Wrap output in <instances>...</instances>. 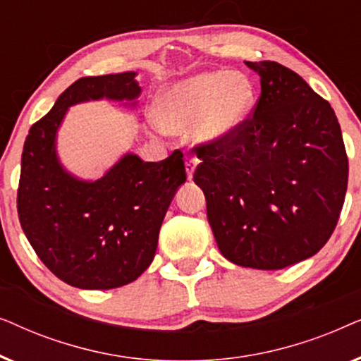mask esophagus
Segmentation results:
<instances>
[{
    "instance_id": "34e87169",
    "label": "esophagus",
    "mask_w": 361,
    "mask_h": 361,
    "mask_svg": "<svg viewBox=\"0 0 361 361\" xmlns=\"http://www.w3.org/2000/svg\"><path fill=\"white\" fill-rule=\"evenodd\" d=\"M199 164V159L195 156H187L185 157V172H187V179H192L194 177V171L195 166Z\"/></svg>"
}]
</instances>
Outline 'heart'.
Listing matches in <instances>:
<instances>
[{
  "instance_id": "heart-1",
  "label": "heart",
  "mask_w": 361,
  "mask_h": 361,
  "mask_svg": "<svg viewBox=\"0 0 361 361\" xmlns=\"http://www.w3.org/2000/svg\"><path fill=\"white\" fill-rule=\"evenodd\" d=\"M255 103V85L245 73L200 72L162 92L157 120L167 131L194 130L200 141L219 142L245 125Z\"/></svg>"
}]
</instances>
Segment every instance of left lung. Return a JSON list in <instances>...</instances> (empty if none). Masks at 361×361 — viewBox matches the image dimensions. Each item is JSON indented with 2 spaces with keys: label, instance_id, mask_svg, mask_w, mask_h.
I'll list each match as a JSON object with an SVG mask.
<instances>
[{
  "label": "left lung",
  "instance_id": "obj_1",
  "mask_svg": "<svg viewBox=\"0 0 361 361\" xmlns=\"http://www.w3.org/2000/svg\"><path fill=\"white\" fill-rule=\"evenodd\" d=\"M261 95L238 131L194 147V182L221 255L255 269H283L332 236L348 184L342 130L327 100L278 62H246Z\"/></svg>",
  "mask_w": 361,
  "mask_h": 361
}]
</instances>
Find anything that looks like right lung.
I'll return each mask as SVG.
<instances>
[{"instance_id": "1", "label": "right lung", "mask_w": 361, "mask_h": 361, "mask_svg": "<svg viewBox=\"0 0 361 361\" xmlns=\"http://www.w3.org/2000/svg\"><path fill=\"white\" fill-rule=\"evenodd\" d=\"M136 72L82 77L34 123L23 147L18 215L39 259L80 289L130 284L154 259L159 230L185 182L184 154L159 162L123 156L102 179L80 180L63 169L56 136L67 108L80 102L136 100Z\"/></svg>"}]
</instances>
